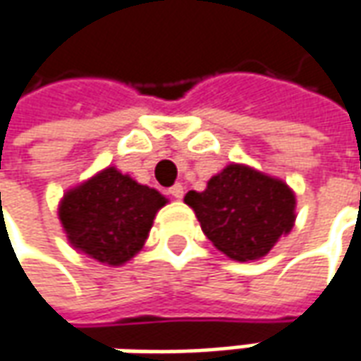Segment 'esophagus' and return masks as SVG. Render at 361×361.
I'll return each mask as SVG.
<instances>
[{"label":"esophagus","instance_id":"esophagus-1","mask_svg":"<svg viewBox=\"0 0 361 361\" xmlns=\"http://www.w3.org/2000/svg\"><path fill=\"white\" fill-rule=\"evenodd\" d=\"M169 195L176 197V200H181V197H183V185H181V183L171 185V188H169Z\"/></svg>","mask_w":361,"mask_h":361}]
</instances>
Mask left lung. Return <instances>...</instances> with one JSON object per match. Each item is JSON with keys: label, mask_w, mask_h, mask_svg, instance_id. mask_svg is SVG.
<instances>
[{"label": "left lung", "mask_w": 361, "mask_h": 361, "mask_svg": "<svg viewBox=\"0 0 361 361\" xmlns=\"http://www.w3.org/2000/svg\"><path fill=\"white\" fill-rule=\"evenodd\" d=\"M207 240L235 262H254L288 235L295 224V193L280 178L245 164L212 176L204 192H188Z\"/></svg>", "instance_id": "8db88e82"}]
</instances>
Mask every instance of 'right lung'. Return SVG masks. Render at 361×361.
I'll list each match as a JSON object with an SVG mask.
<instances>
[{
    "mask_svg": "<svg viewBox=\"0 0 361 361\" xmlns=\"http://www.w3.org/2000/svg\"><path fill=\"white\" fill-rule=\"evenodd\" d=\"M168 197L109 166L63 193L57 216L69 245L109 267L140 254Z\"/></svg>",
    "mask_w": 361,
    "mask_h": 361,
    "instance_id": "add662e5",
    "label": "right lung"
}]
</instances>
